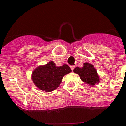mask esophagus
I'll list each match as a JSON object with an SVG mask.
<instances>
[{
  "instance_id": "34e87169",
  "label": "esophagus",
  "mask_w": 126,
  "mask_h": 126,
  "mask_svg": "<svg viewBox=\"0 0 126 126\" xmlns=\"http://www.w3.org/2000/svg\"><path fill=\"white\" fill-rule=\"evenodd\" d=\"M75 66H71V69L73 71V70H74V69H75Z\"/></svg>"
}]
</instances>
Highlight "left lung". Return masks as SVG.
Instances as JSON below:
<instances>
[{
	"label": "left lung",
	"mask_w": 126,
	"mask_h": 126,
	"mask_svg": "<svg viewBox=\"0 0 126 126\" xmlns=\"http://www.w3.org/2000/svg\"><path fill=\"white\" fill-rule=\"evenodd\" d=\"M73 71L80 76L81 80L84 82L91 86L95 85V84L97 83L99 80L97 71L94 66L90 63H84L82 68L76 67Z\"/></svg>",
	"instance_id": "8db88e82"
}]
</instances>
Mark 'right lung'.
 Returning a JSON list of instances; mask_svg holds the SVG:
<instances>
[{"mask_svg": "<svg viewBox=\"0 0 126 126\" xmlns=\"http://www.w3.org/2000/svg\"><path fill=\"white\" fill-rule=\"evenodd\" d=\"M67 65L56 67L55 63L49 61L46 65L38 67L32 73V80L40 90L51 92L59 86L64 75L71 73Z\"/></svg>", "mask_w": 126, "mask_h": 126, "instance_id": "1", "label": "right lung"}]
</instances>
